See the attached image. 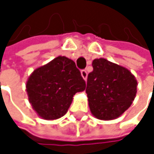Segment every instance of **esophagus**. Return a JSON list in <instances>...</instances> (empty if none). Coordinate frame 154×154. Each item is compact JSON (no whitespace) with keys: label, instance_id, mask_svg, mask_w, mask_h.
<instances>
[{"label":"esophagus","instance_id":"obj_1","mask_svg":"<svg viewBox=\"0 0 154 154\" xmlns=\"http://www.w3.org/2000/svg\"><path fill=\"white\" fill-rule=\"evenodd\" d=\"M81 75H82V77L86 81V79H87V71L85 70V69H83V70H81Z\"/></svg>","mask_w":154,"mask_h":154}]
</instances>
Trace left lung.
Instances as JSON below:
<instances>
[{
    "mask_svg": "<svg viewBox=\"0 0 154 154\" xmlns=\"http://www.w3.org/2000/svg\"><path fill=\"white\" fill-rule=\"evenodd\" d=\"M85 92L92 114L103 120L119 118L137 94V82L126 68L100 58L93 60Z\"/></svg>",
    "mask_w": 154,
    "mask_h": 154,
    "instance_id": "obj_1",
    "label": "left lung"
}]
</instances>
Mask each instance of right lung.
<instances>
[{
	"label": "right lung",
	"instance_id": "right-lung-1",
	"mask_svg": "<svg viewBox=\"0 0 154 154\" xmlns=\"http://www.w3.org/2000/svg\"><path fill=\"white\" fill-rule=\"evenodd\" d=\"M26 86L36 113L44 119H57L66 114L75 94L85 89V82L72 60L59 56L34 70Z\"/></svg>",
	"mask_w": 154,
	"mask_h": 154
}]
</instances>
